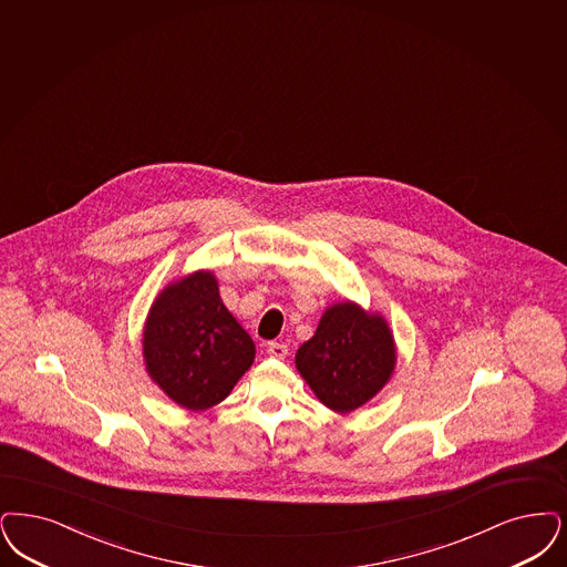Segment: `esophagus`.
<instances>
[{"label": "esophagus", "mask_w": 567, "mask_h": 567, "mask_svg": "<svg viewBox=\"0 0 567 567\" xmlns=\"http://www.w3.org/2000/svg\"><path fill=\"white\" fill-rule=\"evenodd\" d=\"M266 350H268L270 359H278V361H282V359L289 354V348H287V343H280V341H270Z\"/></svg>", "instance_id": "obj_1"}]
</instances>
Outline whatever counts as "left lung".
<instances>
[{"instance_id":"left-lung-1","label":"left lung","mask_w":567,"mask_h":567,"mask_svg":"<svg viewBox=\"0 0 567 567\" xmlns=\"http://www.w3.org/2000/svg\"><path fill=\"white\" fill-rule=\"evenodd\" d=\"M396 348L384 317L352 301L324 310L317 333L295 354V367L324 408H363L390 380Z\"/></svg>"}]
</instances>
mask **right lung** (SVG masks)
<instances>
[{"instance_id":"1","label":"right lung","mask_w":567,"mask_h":567,"mask_svg":"<svg viewBox=\"0 0 567 567\" xmlns=\"http://www.w3.org/2000/svg\"><path fill=\"white\" fill-rule=\"evenodd\" d=\"M150 378L189 411L221 403L255 359L249 333L229 315L213 272L189 274L156 297L143 329Z\"/></svg>"}]
</instances>
